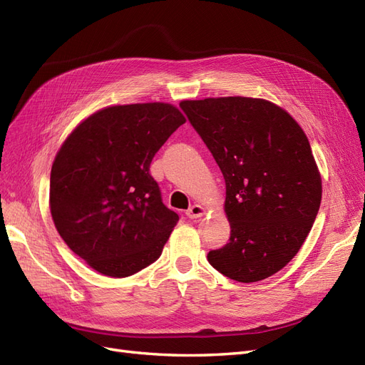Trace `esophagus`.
<instances>
[{
	"instance_id": "34e87169",
	"label": "esophagus",
	"mask_w": 365,
	"mask_h": 365,
	"mask_svg": "<svg viewBox=\"0 0 365 365\" xmlns=\"http://www.w3.org/2000/svg\"><path fill=\"white\" fill-rule=\"evenodd\" d=\"M204 213H205V208L201 207L200 204H195L189 210H187L185 216L189 217V219H197V217H201Z\"/></svg>"
}]
</instances>
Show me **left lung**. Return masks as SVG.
<instances>
[{
	"label": "left lung",
	"mask_w": 365,
	"mask_h": 365,
	"mask_svg": "<svg viewBox=\"0 0 365 365\" xmlns=\"http://www.w3.org/2000/svg\"><path fill=\"white\" fill-rule=\"evenodd\" d=\"M181 109L225 180L228 244L207 254L220 274L259 282L302 248L322 202V176L297 121L263 98L184 101Z\"/></svg>",
	"instance_id": "1"
}]
</instances>
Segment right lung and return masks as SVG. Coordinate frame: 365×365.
I'll use <instances>...</instances> for the list:
<instances>
[{
  "instance_id": "1",
  "label": "right lung",
  "mask_w": 365,
  "mask_h": 365,
  "mask_svg": "<svg viewBox=\"0 0 365 365\" xmlns=\"http://www.w3.org/2000/svg\"><path fill=\"white\" fill-rule=\"evenodd\" d=\"M185 118L169 103L109 106L63 141L50 175V212L68 248L109 277L160 256L180 216L165 207L149 168Z\"/></svg>"
}]
</instances>
